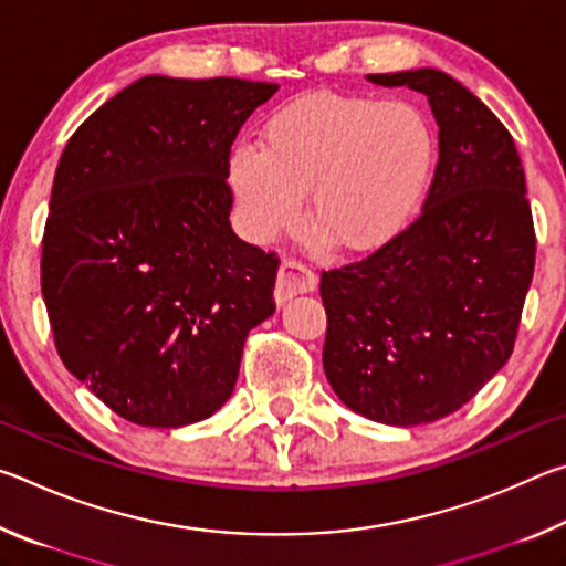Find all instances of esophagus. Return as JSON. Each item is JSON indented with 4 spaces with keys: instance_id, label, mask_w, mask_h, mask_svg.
I'll list each match as a JSON object with an SVG mask.
<instances>
[{
    "instance_id": "1",
    "label": "esophagus",
    "mask_w": 566,
    "mask_h": 566,
    "mask_svg": "<svg viewBox=\"0 0 566 566\" xmlns=\"http://www.w3.org/2000/svg\"><path fill=\"white\" fill-rule=\"evenodd\" d=\"M317 290V276H314L304 264L286 260L280 266V276H276L274 286V300L276 304L290 302L296 294H310Z\"/></svg>"
}]
</instances>
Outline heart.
<instances>
[{"mask_svg": "<svg viewBox=\"0 0 566 566\" xmlns=\"http://www.w3.org/2000/svg\"><path fill=\"white\" fill-rule=\"evenodd\" d=\"M432 124L405 99L312 92L272 112L262 145H237L227 181L254 242L292 232L306 214L322 242L367 254L415 217L432 177Z\"/></svg>", "mask_w": 566, "mask_h": 566, "instance_id": "1", "label": "heart"}]
</instances>
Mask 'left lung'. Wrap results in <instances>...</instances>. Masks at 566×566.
Wrapping results in <instances>:
<instances>
[{"instance_id":"1","label":"left lung","mask_w":566,"mask_h":566,"mask_svg":"<svg viewBox=\"0 0 566 566\" xmlns=\"http://www.w3.org/2000/svg\"><path fill=\"white\" fill-rule=\"evenodd\" d=\"M367 80L424 94L439 161L405 232L322 272V364L352 411L415 427L467 405L510 359L536 239L520 151L476 94L432 66Z\"/></svg>"}]
</instances>
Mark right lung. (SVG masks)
Here are the masks:
<instances>
[{"instance_id": "obj_1", "label": "right lung", "mask_w": 566, "mask_h": 566, "mask_svg": "<svg viewBox=\"0 0 566 566\" xmlns=\"http://www.w3.org/2000/svg\"><path fill=\"white\" fill-rule=\"evenodd\" d=\"M276 84L142 76L72 134L42 242L56 352L139 427L177 429L232 397L280 260L234 234L227 159Z\"/></svg>"}]
</instances>
